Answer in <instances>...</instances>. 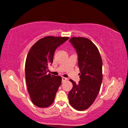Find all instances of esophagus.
<instances>
[{"mask_svg": "<svg viewBox=\"0 0 128 128\" xmlns=\"http://www.w3.org/2000/svg\"><path fill=\"white\" fill-rule=\"evenodd\" d=\"M68 80V78H65V77H62V82H64L65 81H66Z\"/></svg>", "mask_w": 128, "mask_h": 128, "instance_id": "obj_1", "label": "esophagus"}]
</instances>
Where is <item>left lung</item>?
<instances>
[{"label": "left lung", "mask_w": 128, "mask_h": 128, "mask_svg": "<svg viewBox=\"0 0 128 128\" xmlns=\"http://www.w3.org/2000/svg\"><path fill=\"white\" fill-rule=\"evenodd\" d=\"M69 41L78 54L80 81L76 84L70 80L73 87L68 93V99L74 108L83 111L93 104L99 93L102 62L98 48L89 39L73 37Z\"/></svg>", "instance_id": "obj_1"}]
</instances>
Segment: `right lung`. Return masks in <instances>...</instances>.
Wrapping results in <instances>:
<instances>
[{"instance_id": "add662e5", "label": "right lung", "mask_w": 128, "mask_h": 128, "mask_svg": "<svg viewBox=\"0 0 128 128\" xmlns=\"http://www.w3.org/2000/svg\"><path fill=\"white\" fill-rule=\"evenodd\" d=\"M68 39L51 36L43 38L28 52L25 66L26 82L30 99L37 107H48L54 100L62 78L48 74V67L53 63L55 50Z\"/></svg>"}]
</instances>
